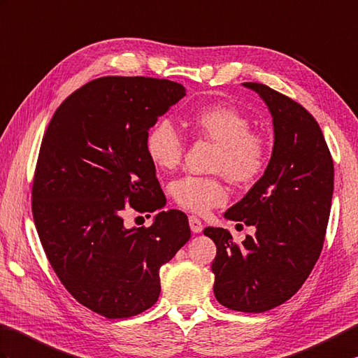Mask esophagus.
Here are the masks:
<instances>
[{"label":"esophagus","instance_id":"34e87169","mask_svg":"<svg viewBox=\"0 0 358 358\" xmlns=\"http://www.w3.org/2000/svg\"><path fill=\"white\" fill-rule=\"evenodd\" d=\"M189 226L194 234H199V231L203 230V222L199 221L196 217H194V215H190L189 217Z\"/></svg>","mask_w":358,"mask_h":358}]
</instances>
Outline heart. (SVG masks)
I'll return each instance as SVG.
<instances>
[{
  "instance_id": "obj_1",
  "label": "heart",
  "mask_w": 358,
  "mask_h": 358,
  "mask_svg": "<svg viewBox=\"0 0 358 358\" xmlns=\"http://www.w3.org/2000/svg\"><path fill=\"white\" fill-rule=\"evenodd\" d=\"M194 129L215 143L213 169L239 186H250L259 180L268 163L265 140L252 131V123L236 108L229 105L203 106L190 117ZM148 159L159 169L169 171L181 162L185 141L173 124L162 119L148 129L145 137ZM171 194L182 209L206 213L227 201L229 192L218 177L182 176L171 185Z\"/></svg>"
}]
</instances>
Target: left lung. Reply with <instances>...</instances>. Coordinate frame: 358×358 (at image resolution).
<instances>
[{"mask_svg": "<svg viewBox=\"0 0 358 358\" xmlns=\"http://www.w3.org/2000/svg\"><path fill=\"white\" fill-rule=\"evenodd\" d=\"M273 117L274 145L264 176L224 217L256 229L243 244L206 227L217 245L213 293L226 308L264 313L293 297L317 262L329 220L334 163L319 123L302 105L245 82Z\"/></svg>", "mask_w": 358, "mask_h": 358, "instance_id": "obj_1", "label": "left lung"}]
</instances>
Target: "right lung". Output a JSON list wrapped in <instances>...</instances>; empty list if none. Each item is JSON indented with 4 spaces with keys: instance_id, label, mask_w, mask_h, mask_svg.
<instances>
[{
    "instance_id": "add662e5",
    "label": "right lung",
    "mask_w": 358,
    "mask_h": 358,
    "mask_svg": "<svg viewBox=\"0 0 358 358\" xmlns=\"http://www.w3.org/2000/svg\"><path fill=\"white\" fill-rule=\"evenodd\" d=\"M185 96L168 79L99 78L65 99L44 134L31 187L41 244L69 293L106 319L151 308L160 267L190 238L180 210L159 212L151 227L123 224L128 209L166 204L145 137Z\"/></svg>"
}]
</instances>
